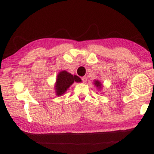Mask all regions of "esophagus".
<instances>
[{
    "label": "esophagus",
    "mask_w": 154,
    "mask_h": 154,
    "mask_svg": "<svg viewBox=\"0 0 154 154\" xmlns=\"http://www.w3.org/2000/svg\"><path fill=\"white\" fill-rule=\"evenodd\" d=\"M82 82H83V83H85L87 82V77H82Z\"/></svg>",
    "instance_id": "34e87169"
}]
</instances>
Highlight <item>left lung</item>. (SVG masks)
<instances>
[{"label":"left lung","mask_w":154,"mask_h":154,"mask_svg":"<svg viewBox=\"0 0 154 154\" xmlns=\"http://www.w3.org/2000/svg\"><path fill=\"white\" fill-rule=\"evenodd\" d=\"M94 85L96 87H98V88H100L102 87V83L100 82V81L98 80H96L94 81Z\"/></svg>","instance_id":"8db88e82"}]
</instances>
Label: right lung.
I'll return each instance as SVG.
<instances>
[{
  "label": "right lung",
  "mask_w": 154,
  "mask_h": 154,
  "mask_svg": "<svg viewBox=\"0 0 154 154\" xmlns=\"http://www.w3.org/2000/svg\"><path fill=\"white\" fill-rule=\"evenodd\" d=\"M82 82V79L77 76L72 75L66 71H60L57 75L55 90L57 96H61L66 92L74 82Z\"/></svg>",
  "instance_id": "add662e5"
}]
</instances>
